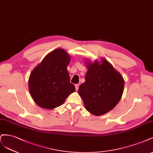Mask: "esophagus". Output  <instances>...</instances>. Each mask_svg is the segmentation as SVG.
Returning <instances> with one entry per match:
<instances>
[{
	"instance_id": "obj_1",
	"label": "esophagus",
	"mask_w": 153,
	"mask_h": 153,
	"mask_svg": "<svg viewBox=\"0 0 153 153\" xmlns=\"http://www.w3.org/2000/svg\"><path fill=\"white\" fill-rule=\"evenodd\" d=\"M75 87H76V90L77 91L78 89H79V85H78V84H76V85H75Z\"/></svg>"
}]
</instances>
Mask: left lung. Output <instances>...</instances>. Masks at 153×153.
<instances>
[{
  "instance_id": "1",
  "label": "left lung",
  "mask_w": 153,
  "mask_h": 153,
  "mask_svg": "<svg viewBox=\"0 0 153 153\" xmlns=\"http://www.w3.org/2000/svg\"><path fill=\"white\" fill-rule=\"evenodd\" d=\"M86 67L85 82L81 84L78 93L86 110L101 116L111 111L120 102L125 82L120 74L104 58L93 63L88 61Z\"/></svg>"
}]
</instances>
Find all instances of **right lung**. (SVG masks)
Returning a JSON list of instances; mask_svg holds the SVG:
<instances>
[{
	"label": "right lung",
	"instance_id": "add662e5",
	"mask_svg": "<svg viewBox=\"0 0 153 153\" xmlns=\"http://www.w3.org/2000/svg\"><path fill=\"white\" fill-rule=\"evenodd\" d=\"M70 60L68 54L58 48L49 53L32 71L28 79L29 91L39 106L55 109L76 90L67 70Z\"/></svg>",
	"mask_w": 153,
	"mask_h": 153
}]
</instances>
